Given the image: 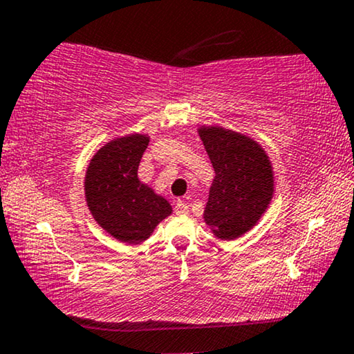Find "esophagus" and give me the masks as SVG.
Masks as SVG:
<instances>
[{"mask_svg":"<svg viewBox=\"0 0 354 354\" xmlns=\"http://www.w3.org/2000/svg\"><path fill=\"white\" fill-rule=\"evenodd\" d=\"M175 210L178 215H187L189 213V205L184 201H178L176 205H175Z\"/></svg>","mask_w":354,"mask_h":354,"instance_id":"obj_1","label":"esophagus"}]
</instances>
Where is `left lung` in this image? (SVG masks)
<instances>
[{
    "mask_svg": "<svg viewBox=\"0 0 354 354\" xmlns=\"http://www.w3.org/2000/svg\"><path fill=\"white\" fill-rule=\"evenodd\" d=\"M215 176L203 210L213 236L234 241L247 234L270 208L276 179L270 156L247 134L220 125L197 128Z\"/></svg>",
    "mask_w": 354,
    "mask_h": 354,
    "instance_id": "1",
    "label": "left lung"
}]
</instances>
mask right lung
Returning <instances> with one entry per match:
<instances>
[{"instance_id":"1","label":"right lung","mask_w":354,"mask_h":354,"mask_svg":"<svg viewBox=\"0 0 354 354\" xmlns=\"http://www.w3.org/2000/svg\"><path fill=\"white\" fill-rule=\"evenodd\" d=\"M149 134L131 133L104 144L84 173V201L94 221L117 241L141 243L173 213L170 202L138 178Z\"/></svg>"}]
</instances>
